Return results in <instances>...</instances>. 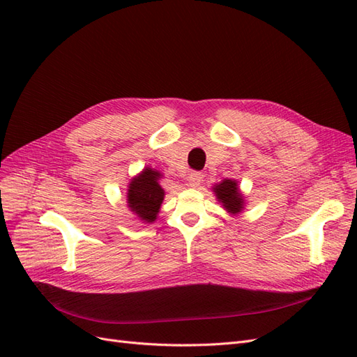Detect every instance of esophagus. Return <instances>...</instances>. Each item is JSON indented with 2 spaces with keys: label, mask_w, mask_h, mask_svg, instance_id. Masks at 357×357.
Wrapping results in <instances>:
<instances>
[{
  "label": "esophagus",
  "mask_w": 357,
  "mask_h": 357,
  "mask_svg": "<svg viewBox=\"0 0 357 357\" xmlns=\"http://www.w3.org/2000/svg\"><path fill=\"white\" fill-rule=\"evenodd\" d=\"M202 183V174L198 171H192L190 174L188 176V185L190 188H198Z\"/></svg>",
  "instance_id": "obj_1"
}]
</instances>
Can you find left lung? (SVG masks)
I'll list each match as a JSON object with an SVG mask.
<instances>
[{
  "instance_id": "obj_1",
  "label": "left lung",
  "mask_w": 357,
  "mask_h": 357,
  "mask_svg": "<svg viewBox=\"0 0 357 357\" xmlns=\"http://www.w3.org/2000/svg\"><path fill=\"white\" fill-rule=\"evenodd\" d=\"M213 192L215 199L220 202L222 207L232 215H238L244 211L245 207V198L243 192L240 190L238 181L234 178H225L218 185H214Z\"/></svg>"
}]
</instances>
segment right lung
<instances>
[{
    "instance_id": "1",
    "label": "right lung",
    "mask_w": 357,
    "mask_h": 357,
    "mask_svg": "<svg viewBox=\"0 0 357 357\" xmlns=\"http://www.w3.org/2000/svg\"><path fill=\"white\" fill-rule=\"evenodd\" d=\"M160 178V171L144 167L128 185V208L143 223H153L158 219L162 201L165 197V190L159 185Z\"/></svg>"
}]
</instances>
